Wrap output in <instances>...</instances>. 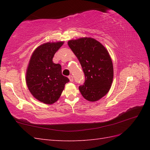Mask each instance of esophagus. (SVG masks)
Segmentation results:
<instances>
[{
  "instance_id": "esophagus-1",
  "label": "esophagus",
  "mask_w": 150,
  "mask_h": 150,
  "mask_svg": "<svg viewBox=\"0 0 150 150\" xmlns=\"http://www.w3.org/2000/svg\"><path fill=\"white\" fill-rule=\"evenodd\" d=\"M68 78H69V79L70 82H73V77L72 75H69V76H68Z\"/></svg>"
}]
</instances>
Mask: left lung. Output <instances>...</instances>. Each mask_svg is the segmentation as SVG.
I'll return each instance as SVG.
<instances>
[{
    "instance_id": "left-lung-1",
    "label": "left lung",
    "mask_w": 150,
    "mask_h": 150,
    "mask_svg": "<svg viewBox=\"0 0 150 150\" xmlns=\"http://www.w3.org/2000/svg\"><path fill=\"white\" fill-rule=\"evenodd\" d=\"M68 46L77 57L85 75L79 90L86 99L94 102L106 95L113 79L112 60L107 50L92 38L68 41Z\"/></svg>"
}]
</instances>
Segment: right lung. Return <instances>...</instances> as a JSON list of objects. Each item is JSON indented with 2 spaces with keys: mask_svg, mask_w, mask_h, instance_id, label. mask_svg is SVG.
Here are the masks:
<instances>
[{
  "mask_svg": "<svg viewBox=\"0 0 150 150\" xmlns=\"http://www.w3.org/2000/svg\"><path fill=\"white\" fill-rule=\"evenodd\" d=\"M63 42H47L34 51L27 69L26 81L31 93L37 100L51 104L59 99L66 83L69 81L62 75L59 64L53 58Z\"/></svg>",
  "mask_w": 150,
  "mask_h": 150,
  "instance_id": "right-lung-1",
  "label": "right lung"
}]
</instances>
